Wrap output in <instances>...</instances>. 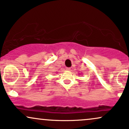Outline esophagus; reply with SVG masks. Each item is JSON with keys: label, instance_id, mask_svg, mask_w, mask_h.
Segmentation results:
<instances>
[{"label": "esophagus", "instance_id": "esophagus-1", "mask_svg": "<svg viewBox=\"0 0 129 129\" xmlns=\"http://www.w3.org/2000/svg\"><path fill=\"white\" fill-rule=\"evenodd\" d=\"M66 70L67 71H70L71 70V69H70V68H67Z\"/></svg>", "mask_w": 129, "mask_h": 129}]
</instances>
